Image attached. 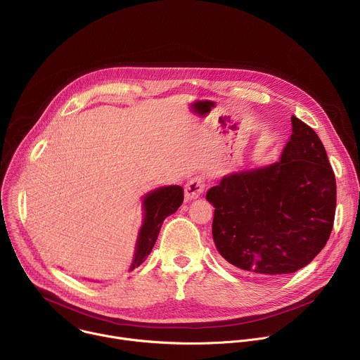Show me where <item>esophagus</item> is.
Returning <instances> with one entry per match:
<instances>
[{
	"instance_id": "obj_1",
	"label": "esophagus",
	"mask_w": 360,
	"mask_h": 360,
	"mask_svg": "<svg viewBox=\"0 0 360 360\" xmlns=\"http://www.w3.org/2000/svg\"><path fill=\"white\" fill-rule=\"evenodd\" d=\"M205 189V181L200 176H193L192 179H189L185 185V199L186 200H192L200 196V193Z\"/></svg>"
}]
</instances>
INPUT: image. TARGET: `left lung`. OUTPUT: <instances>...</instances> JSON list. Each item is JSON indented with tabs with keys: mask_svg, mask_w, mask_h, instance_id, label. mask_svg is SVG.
Here are the masks:
<instances>
[{
	"mask_svg": "<svg viewBox=\"0 0 360 360\" xmlns=\"http://www.w3.org/2000/svg\"><path fill=\"white\" fill-rule=\"evenodd\" d=\"M282 158L233 172L212 186L218 252L245 274H293L326 245L335 221L336 179L316 132L295 115Z\"/></svg>",
	"mask_w": 360,
	"mask_h": 360,
	"instance_id": "1",
	"label": "left lung"
}]
</instances>
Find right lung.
Masks as SVG:
<instances>
[{"instance_id":"obj_1","label":"right lung","mask_w":360,"mask_h":360,"mask_svg":"<svg viewBox=\"0 0 360 360\" xmlns=\"http://www.w3.org/2000/svg\"><path fill=\"white\" fill-rule=\"evenodd\" d=\"M184 202V189L178 185L162 186L152 191L143 198V224L136 240V250L131 271L138 268L150 253L157 242L161 226L167 217L176 212Z\"/></svg>"}]
</instances>
